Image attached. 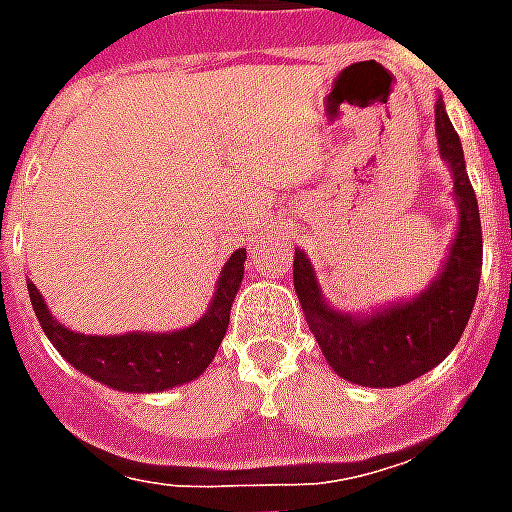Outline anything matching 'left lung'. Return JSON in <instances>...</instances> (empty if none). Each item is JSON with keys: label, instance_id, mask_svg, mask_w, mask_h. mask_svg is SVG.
<instances>
[{"label": "left lung", "instance_id": "8db88e82", "mask_svg": "<svg viewBox=\"0 0 512 512\" xmlns=\"http://www.w3.org/2000/svg\"><path fill=\"white\" fill-rule=\"evenodd\" d=\"M436 134L441 156L450 161L455 175L461 224L441 277L419 299L370 318H348L323 304L304 252L293 257V285L304 318L334 373L354 384L400 386L428 373L458 345L472 315L483 274V230L477 197L463 164L461 139L441 101L436 104Z\"/></svg>", "mask_w": 512, "mask_h": 512}]
</instances>
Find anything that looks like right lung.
Masks as SVG:
<instances>
[{"instance_id": "1", "label": "right lung", "mask_w": 512, "mask_h": 512, "mask_svg": "<svg viewBox=\"0 0 512 512\" xmlns=\"http://www.w3.org/2000/svg\"><path fill=\"white\" fill-rule=\"evenodd\" d=\"M244 260L246 249H235L219 277L211 310L194 326L172 334H76L51 318L46 301L32 282L27 288L43 332L62 359H68L76 370L120 392H161L178 384H189L211 365L227 332L235 293L244 279Z\"/></svg>"}]
</instances>
